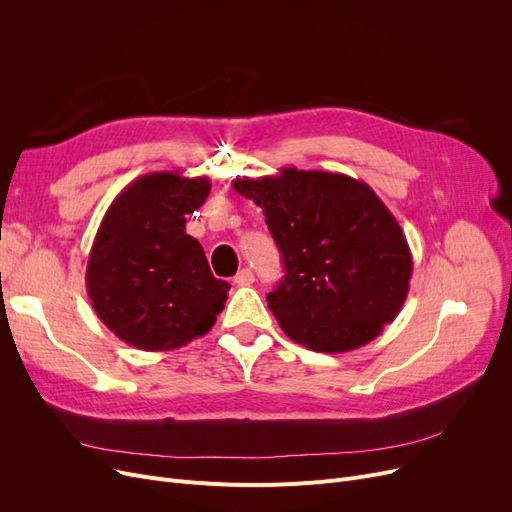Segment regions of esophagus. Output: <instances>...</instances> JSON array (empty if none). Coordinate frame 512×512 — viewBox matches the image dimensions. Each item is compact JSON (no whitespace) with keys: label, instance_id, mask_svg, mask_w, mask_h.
<instances>
[{"label":"esophagus","instance_id":"34e87169","mask_svg":"<svg viewBox=\"0 0 512 512\" xmlns=\"http://www.w3.org/2000/svg\"><path fill=\"white\" fill-rule=\"evenodd\" d=\"M255 282V276L253 272L249 270V267H242V270L234 276V284L236 286H251Z\"/></svg>","mask_w":512,"mask_h":512}]
</instances>
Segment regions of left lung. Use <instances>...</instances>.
<instances>
[{"mask_svg": "<svg viewBox=\"0 0 512 512\" xmlns=\"http://www.w3.org/2000/svg\"><path fill=\"white\" fill-rule=\"evenodd\" d=\"M232 186L263 209L282 253L284 278L267 307L290 340L315 353H346L392 324L409 294L413 257L371 186L297 168Z\"/></svg>", "mask_w": 512, "mask_h": 512, "instance_id": "left-lung-1", "label": "left lung"}]
</instances>
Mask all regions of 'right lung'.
<instances>
[{
	"mask_svg": "<svg viewBox=\"0 0 512 512\" xmlns=\"http://www.w3.org/2000/svg\"><path fill=\"white\" fill-rule=\"evenodd\" d=\"M211 191L207 176L151 172L107 207L87 263V292L103 324L141 351H174L205 336L230 284L213 278L186 213Z\"/></svg>",
	"mask_w": 512,
	"mask_h": 512,
	"instance_id": "add662e5",
	"label": "right lung"
}]
</instances>
